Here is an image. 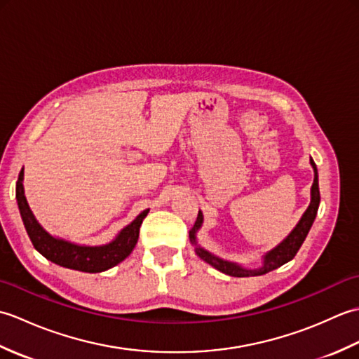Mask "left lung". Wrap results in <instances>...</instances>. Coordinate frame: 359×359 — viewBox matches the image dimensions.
Segmentation results:
<instances>
[{
  "label": "left lung",
  "instance_id": "8db88e82",
  "mask_svg": "<svg viewBox=\"0 0 359 359\" xmlns=\"http://www.w3.org/2000/svg\"><path fill=\"white\" fill-rule=\"evenodd\" d=\"M311 166H313L315 170V180H313V185H311V202L309 205L307 211L304 212V216L301 217L299 224L296 225L294 230L290 233L288 238L278 245L274 250H271L270 253H266L264 257V265L261 269H256V270H247L243 269V266H239L236 264L231 262H226L222 261V259H219L216 256H212L208 251H205L203 248L197 247V242H196V233L199 228L202 226L203 222V216L202 212L199 211V215H197L196 219V224L194 226L189 230V241H191L194 245H196V253L201 259H203L205 262H208L210 265L215 266L219 271H222L225 274H230V276L234 278H248V276H261V274H265L269 271L276 270L278 266L287 264L288 261H292V259L296 256L297 251H299L301 245L306 241L307 234L310 231L311 225L315 222V217H316V212H318V207H319V202H321V196H319V184H318V170H316V165L313 160H310Z\"/></svg>",
  "mask_w": 359,
  "mask_h": 359
}]
</instances>
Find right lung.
<instances>
[{
  "instance_id": "right-lung-1",
  "label": "right lung",
  "mask_w": 359,
  "mask_h": 359,
  "mask_svg": "<svg viewBox=\"0 0 359 359\" xmlns=\"http://www.w3.org/2000/svg\"><path fill=\"white\" fill-rule=\"evenodd\" d=\"M22 174L25 172L21 170L17 180V202L22 224H25L29 238L32 241L38 253H41L46 259H49L50 262L65 266V269L79 270L85 273H100L104 270H109L114 265L125 261V259L131 255L137 241H139L140 225L143 222V219L147 217L149 210L142 211L131 224L120 231L116 239L106 243V245H75V243L52 238V236L49 233H46L41 225L36 222V219L34 217L26 201L25 188H22Z\"/></svg>"
}]
</instances>
